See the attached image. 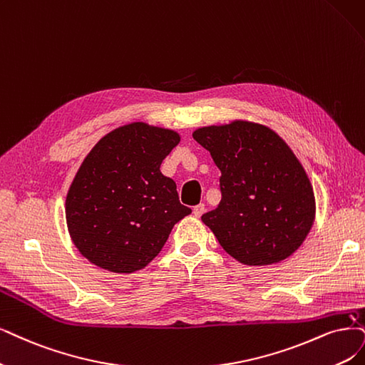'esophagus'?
<instances>
[{
    "instance_id": "1",
    "label": "esophagus",
    "mask_w": 365,
    "mask_h": 365,
    "mask_svg": "<svg viewBox=\"0 0 365 365\" xmlns=\"http://www.w3.org/2000/svg\"><path fill=\"white\" fill-rule=\"evenodd\" d=\"M205 210H206V207H205V205H198V206H195L194 207V217H197V218H200L201 217V215H203L205 213Z\"/></svg>"
}]
</instances>
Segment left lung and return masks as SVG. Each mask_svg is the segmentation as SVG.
I'll return each instance as SVG.
<instances>
[{
  "label": "left lung",
  "instance_id": "left-lung-1",
  "mask_svg": "<svg viewBox=\"0 0 365 365\" xmlns=\"http://www.w3.org/2000/svg\"><path fill=\"white\" fill-rule=\"evenodd\" d=\"M221 171L218 207L201 217L220 245L248 266L274 264L298 250L316 215L313 186L277 132L235 120L194 130Z\"/></svg>",
  "mask_w": 365,
  "mask_h": 365
}]
</instances>
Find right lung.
I'll use <instances>...</instances> for the list:
<instances>
[{"mask_svg":"<svg viewBox=\"0 0 365 365\" xmlns=\"http://www.w3.org/2000/svg\"><path fill=\"white\" fill-rule=\"evenodd\" d=\"M179 141L178 132L137 121L91 148L66 197L69 235L88 262L117 274L140 271L191 213L160 173Z\"/></svg>","mask_w":365,"mask_h":365,"instance_id":"obj_1","label":"right lung"}]
</instances>
